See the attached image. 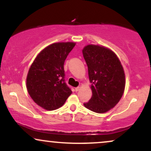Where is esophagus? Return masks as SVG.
Masks as SVG:
<instances>
[{
    "mask_svg": "<svg viewBox=\"0 0 151 151\" xmlns=\"http://www.w3.org/2000/svg\"><path fill=\"white\" fill-rule=\"evenodd\" d=\"M79 89H80V87H79V86H77V87L75 88V91H79Z\"/></svg>",
    "mask_w": 151,
    "mask_h": 151,
    "instance_id": "34e87169",
    "label": "esophagus"
}]
</instances>
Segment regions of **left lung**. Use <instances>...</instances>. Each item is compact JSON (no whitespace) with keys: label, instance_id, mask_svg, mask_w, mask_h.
<instances>
[{"label":"left lung","instance_id":"obj_1","mask_svg":"<svg viewBox=\"0 0 151 151\" xmlns=\"http://www.w3.org/2000/svg\"><path fill=\"white\" fill-rule=\"evenodd\" d=\"M88 67L92 96L84 105L96 113H105L120 101L125 89V74L116 54L103 46L89 45L82 50Z\"/></svg>","mask_w":151,"mask_h":151}]
</instances>
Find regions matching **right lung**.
<instances>
[{
  "mask_svg": "<svg viewBox=\"0 0 151 151\" xmlns=\"http://www.w3.org/2000/svg\"><path fill=\"white\" fill-rule=\"evenodd\" d=\"M74 46L70 42L53 43L38 54L30 66L26 79L27 91L46 110L61 107L72 93L65 82L64 64Z\"/></svg>",
  "mask_w": 151,
  "mask_h": 151,
  "instance_id": "add662e5",
  "label": "right lung"
}]
</instances>
